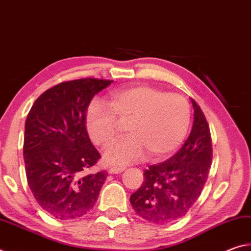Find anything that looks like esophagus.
Returning a JSON list of instances; mask_svg holds the SVG:
<instances>
[{"label":"esophagus","mask_w":251,"mask_h":251,"mask_svg":"<svg viewBox=\"0 0 251 251\" xmlns=\"http://www.w3.org/2000/svg\"><path fill=\"white\" fill-rule=\"evenodd\" d=\"M123 171H125V167H110L108 169V173L109 174H118V173H122Z\"/></svg>","instance_id":"esophagus-1"}]
</instances>
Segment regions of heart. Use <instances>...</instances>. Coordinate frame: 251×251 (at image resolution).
Wrapping results in <instances>:
<instances>
[{"mask_svg": "<svg viewBox=\"0 0 251 251\" xmlns=\"http://www.w3.org/2000/svg\"><path fill=\"white\" fill-rule=\"evenodd\" d=\"M118 121L126 123V137L105 148L104 159L126 165L142 159L148 151L163 159L184 142L190 125V106L184 96L165 93L151 85L114 91L108 105L93 100L86 113L88 135L96 145L104 146L115 137Z\"/></svg>", "mask_w": 251, "mask_h": 251, "instance_id": "obj_1", "label": "heart"}]
</instances>
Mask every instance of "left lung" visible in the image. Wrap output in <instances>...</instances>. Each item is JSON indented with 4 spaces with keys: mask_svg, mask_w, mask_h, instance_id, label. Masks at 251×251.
I'll return each instance as SVG.
<instances>
[{
    "mask_svg": "<svg viewBox=\"0 0 251 251\" xmlns=\"http://www.w3.org/2000/svg\"><path fill=\"white\" fill-rule=\"evenodd\" d=\"M194 124L189 137L175 155L144 172V182L130 196L134 210L150 223L180 219L201 196L209 174L212 145L205 115L192 100Z\"/></svg>",
    "mask_w": 251,
    "mask_h": 251,
    "instance_id": "8db88e82",
    "label": "left lung"
}]
</instances>
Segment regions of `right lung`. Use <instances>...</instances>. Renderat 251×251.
Here are the masks:
<instances>
[{
    "instance_id": "obj_1",
    "label": "right lung",
    "mask_w": 251,
    "mask_h": 251,
    "mask_svg": "<svg viewBox=\"0 0 251 251\" xmlns=\"http://www.w3.org/2000/svg\"><path fill=\"white\" fill-rule=\"evenodd\" d=\"M114 80L79 78L45 91L25 122L23 155L27 184L39 205L61 220L87 214L106 171L86 174L100 158L86 129L88 105Z\"/></svg>"
}]
</instances>
